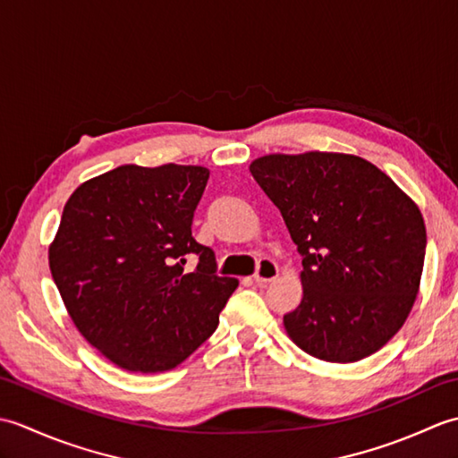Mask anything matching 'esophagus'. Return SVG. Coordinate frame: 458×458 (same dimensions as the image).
Returning <instances> with one entry per match:
<instances>
[{
	"label": "esophagus",
	"mask_w": 458,
	"mask_h": 458,
	"mask_svg": "<svg viewBox=\"0 0 458 458\" xmlns=\"http://www.w3.org/2000/svg\"><path fill=\"white\" fill-rule=\"evenodd\" d=\"M279 276V267L274 259H259L258 261V269L254 274L256 284H269V281H274Z\"/></svg>",
	"instance_id": "esophagus-1"
}]
</instances>
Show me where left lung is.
<instances>
[{
    "mask_svg": "<svg viewBox=\"0 0 458 458\" xmlns=\"http://www.w3.org/2000/svg\"><path fill=\"white\" fill-rule=\"evenodd\" d=\"M251 177L279 208L303 258V299L287 335L327 362H356L405 323L420 289L427 234L420 208L354 155H266Z\"/></svg>",
    "mask_w": 458,
    "mask_h": 458,
    "instance_id": "1",
    "label": "left lung"
}]
</instances>
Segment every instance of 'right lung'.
Returning <instances> with one entry per match:
<instances>
[{
	"mask_svg": "<svg viewBox=\"0 0 458 458\" xmlns=\"http://www.w3.org/2000/svg\"><path fill=\"white\" fill-rule=\"evenodd\" d=\"M208 174L194 165H122L64 204L48 250L53 279L81 335L130 372L179 366L216 330L238 287L192 238ZM187 259L198 261L189 275Z\"/></svg>",
	"mask_w": 458,
	"mask_h": 458,
	"instance_id": "add662e5",
	"label": "right lung"
}]
</instances>
